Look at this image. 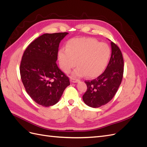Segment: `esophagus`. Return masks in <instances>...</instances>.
<instances>
[{
  "label": "esophagus",
  "instance_id": "obj_1",
  "mask_svg": "<svg viewBox=\"0 0 147 147\" xmlns=\"http://www.w3.org/2000/svg\"><path fill=\"white\" fill-rule=\"evenodd\" d=\"M70 81H71V82H72V83H77V82H79V80L75 79V78H72V77H71L70 78Z\"/></svg>",
  "mask_w": 147,
  "mask_h": 147
}]
</instances>
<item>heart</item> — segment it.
Wrapping results in <instances>:
<instances>
[{"label":"heart","mask_w":147,"mask_h":147,"mask_svg":"<svg viewBox=\"0 0 147 147\" xmlns=\"http://www.w3.org/2000/svg\"><path fill=\"white\" fill-rule=\"evenodd\" d=\"M111 55L110 47L105 43H99L92 38H73L66 45V50L58 53L61 69L69 73L76 65L74 76H87L95 78L104 72Z\"/></svg>","instance_id":"b5f03b06"}]
</instances>
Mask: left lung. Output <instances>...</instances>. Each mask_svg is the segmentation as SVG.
I'll use <instances>...</instances> for the list:
<instances>
[{"label": "left lung", "instance_id": "left-lung-1", "mask_svg": "<svg viewBox=\"0 0 147 147\" xmlns=\"http://www.w3.org/2000/svg\"><path fill=\"white\" fill-rule=\"evenodd\" d=\"M112 55L107 67L100 75L92 80H85L87 90L83 96L84 103L93 108L107 104L116 94L121 83L124 61L119 47L111 42Z\"/></svg>", "mask_w": 147, "mask_h": 147}]
</instances>
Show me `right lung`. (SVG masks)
I'll use <instances>...</instances> for the list:
<instances>
[{"label": "right lung", "mask_w": 147, "mask_h": 147, "mask_svg": "<svg viewBox=\"0 0 147 147\" xmlns=\"http://www.w3.org/2000/svg\"><path fill=\"white\" fill-rule=\"evenodd\" d=\"M67 34H44L29 44L22 56V82L31 98L43 107L56 104L70 84L56 64L59 43Z\"/></svg>", "instance_id": "obj_1"}]
</instances>
